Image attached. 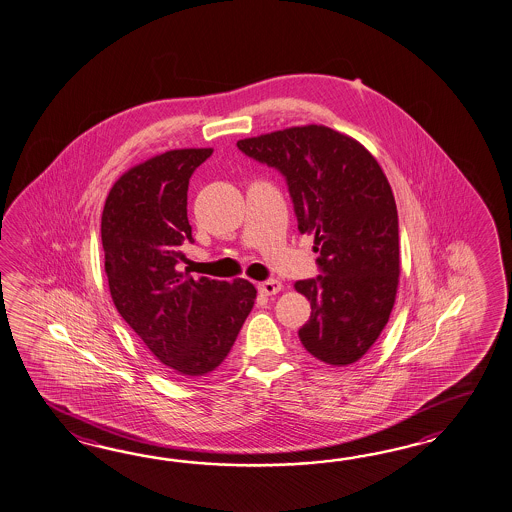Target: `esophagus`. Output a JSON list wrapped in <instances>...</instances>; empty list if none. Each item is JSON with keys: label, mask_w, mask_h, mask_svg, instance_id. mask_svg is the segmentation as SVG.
I'll return each mask as SVG.
<instances>
[{"label": "esophagus", "mask_w": 512, "mask_h": 512, "mask_svg": "<svg viewBox=\"0 0 512 512\" xmlns=\"http://www.w3.org/2000/svg\"><path fill=\"white\" fill-rule=\"evenodd\" d=\"M257 288H259V292L264 294V296H274V294H277V292L283 288V285H281V281H277V279H268V281L259 283Z\"/></svg>", "instance_id": "esophagus-1"}]
</instances>
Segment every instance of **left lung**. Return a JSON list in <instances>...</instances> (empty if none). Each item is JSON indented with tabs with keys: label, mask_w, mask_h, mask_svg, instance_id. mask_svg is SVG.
<instances>
[{
	"label": "left lung",
	"mask_w": 512,
	"mask_h": 512,
	"mask_svg": "<svg viewBox=\"0 0 512 512\" xmlns=\"http://www.w3.org/2000/svg\"><path fill=\"white\" fill-rule=\"evenodd\" d=\"M287 179L301 233L314 235L322 275L294 288L311 301L298 331L318 361H359L385 329L399 283L398 209L387 175L355 138L301 125L238 140Z\"/></svg>",
	"instance_id": "1"
}]
</instances>
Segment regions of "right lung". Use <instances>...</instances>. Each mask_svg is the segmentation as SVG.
<instances>
[{
	"instance_id": "add662e5",
	"label": "right lung",
	"mask_w": 512,
	"mask_h": 512,
	"mask_svg": "<svg viewBox=\"0 0 512 512\" xmlns=\"http://www.w3.org/2000/svg\"><path fill=\"white\" fill-rule=\"evenodd\" d=\"M211 148L172 150L127 170L101 214L105 274L114 305L157 361L179 379L209 374L224 362L257 290L179 272L192 242L188 181Z\"/></svg>"
}]
</instances>
